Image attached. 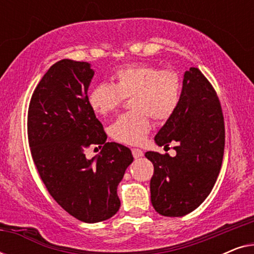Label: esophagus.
<instances>
[{
    "mask_svg": "<svg viewBox=\"0 0 254 254\" xmlns=\"http://www.w3.org/2000/svg\"><path fill=\"white\" fill-rule=\"evenodd\" d=\"M131 152H133L134 158H140V157H142V156H143V151H142L141 149L133 148V149H131Z\"/></svg>",
    "mask_w": 254,
    "mask_h": 254,
    "instance_id": "34e87169",
    "label": "esophagus"
}]
</instances>
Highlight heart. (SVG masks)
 I'll return each instance as SVG.
<instances>
[{"instance_id":"heart-1","label":"heart","mask_w":254,"mask_h":254,"mask_svg":"<svg viewBox=\"0 0 254 254\" xmlns=\"http://www.w3.org/2000/svg\"><path fill=\"white\" fill-rule=\"evenodd\" d=\"M112 77L113 84L102 82L90 90V109L98 116H107L130 97L131 110L114 120L110 135L121 143H143L151 128L150 118L166 121L178 109L182 98L180 76L173 69L136 62L118 68Z\"/></svg>"}]
</instances>
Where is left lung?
I'll list each match as a JSON object with an SVG mask.
<instances>
[{"instance_id": "8db88e82", "label": "left lung", "mask_w": 254, "mask_h": 254, "mask_svg": "<svg viewBox=\"0 0 254 254\" xmlns=\"http://www.w3.org/2000/svg\"><path fill=\"white\" fill-rule=\"evenodd\" d=\"M155 141L159 147L177 142V155L148 151L154 164L151 203L163 216L178 217L196 209L209 195L224 154V118L217 93L202 72H185L180 104Z\"/></svg>"}]
</instances>
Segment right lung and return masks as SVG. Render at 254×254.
<instances>
[{"label": "right lung", "instance_id": "add662e5", "mask_svg": "<svg viewBox=\"0 0 254 254\" xmlns=\"http://www.w3.org/2000/svg\"><path fill=\"white\" fill-rule=\"evenodd\" d=\"M93 74L88 62L58 61L38 83L27 112L30 150L41 180L67 213L85 223L105 221L119 210L117 187L134 159L130 149L106 142L90 109ZM91 145L102 151L88 160L85 150Z\"/></svg>", "mask_w": 254, "mask_h": 254}]
</instances>
